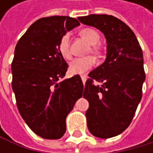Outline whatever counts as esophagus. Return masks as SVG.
I'll return each instance as SVG.
<instances>
[{
    "label": "esophagus",
    "mask_w": 153,
    "mask_h": 153,
    "mask_svg": "<svg viewBox=\"0 0 153 153\" xmlns=\"http://www.w3.org/2000/svg\"><path fill=\"white\" fill-rule=\"evenodd\" d=\"M81 78H82V82L84 83V82H86V80H87V76H86V75H82V76H81Z\"/></svg>",
    "instance_id": "1"
}]
</instances>
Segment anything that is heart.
<instances>
[{
	"mask_svg": "<svg viewBox=\"0 0 153 153\" xmlns=\"http://www.w3.org/2000/svg\"><path fill=\"white\" fill-rule=\"evenodd\" d=\"M80 36L82 39L91 45L90 49L88 50L87 54L90 52L94 56H100L101 50L96 46L100 41V35L99 33L93 28H83L80 31ZM58 50L59 54L66 59H69L71 56L70 50V36L68 33L64 34L59 41L58 44ZM94 59L91 56L85 58H78L74 59L69 65L70 71L73 74H83L89 71L94 65Z\"/></svg>",
	"mask_w": 153,
	"mask_h": 153,
	"instance_id": "heart-1",
	"label": "heart"
}]
</instances>
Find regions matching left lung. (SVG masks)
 Masks as SVG:
<instances>
[{"instance_id": "1", "label": "left lung", "mask_w": 153, "mask_h": 153, "mask_svg": "<svg viewBox=\"0 0 153 153\" xmlns=\"http://www.w3.org/2000/svg\"><path fill=\"white\" fill-rule=\"evenodd\" d=\"M78 19L97 28L106 39L105 60L89 73L83 97L89 102L85 113L89 131L97 138H112L129 126L141 100L142 50L133 31L115 16L90 14Z\"/></svg>"}]
</instances>
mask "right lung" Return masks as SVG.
<instances>
[{
	"instance_id": "obj_1",
	"label": "right lung",
	"mask_w": 153,
	"mask_h": 153,
	"mask_svg": "<svg viewBox=\"0 0 153 153\" xmlns=\"http://www.w3.org/2000/svg\"><path fill=\"white\" fill-rule=\"evenodd\" d=\"M78 25V20L69 16L41 18L30 25L14 49L12 87L17 108L41 138L63 136L66 117L82 95L80 75L60 81L68 64L58 50L59 38Z\"/></svg>"
}]
</instances>
